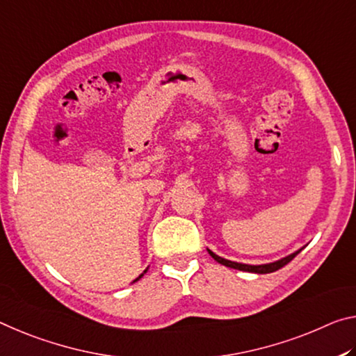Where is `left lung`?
<instances>
[{
	"label": "left lung",
	"instance_id": "8db88e82",
	"mask_svg": "<svg viewBox=\"0 0 356 356\" xmlns=\"http://www.w3.org/2000/svg\"><path fill=\"white\" fill-rule=\"evenodd\" d=\"M302 249V248H301ZM301 249L295 250L293 254L287 255V257H282L276 261H271V264H264V265H248V264H238V261H232V260H227V259H222L219 257L218 254H214L213 250L208 249V252L211 257L218 261V264L224 265V266H229V268H233V270H240V271H248V273H255V275H268V273H273V271H277L281 270L282 266H285L289 264V261H292L296 255H298L301 252Z\"/></svg>",
	"mask_w": 356,
	"mask_h": 356
}]
</instances>
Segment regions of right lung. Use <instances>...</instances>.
<instances>
[{
	"mask_svg": "<svg viewBox=\"0 0 356 356\" xmlns=\"http://www.w3.org/2000/svg\"><path fill=\"white\" fill-rule=\"evenodd\" d=\"M147 271H148V268H147V270H145V271L142 273V275H140V276H138V277H137V279H136V281H134V282H137V281H138V279H142V277H143V275H145V273H147Z\"/></svg>",
	"mask_w": 356,
	"mask_h": 356,
	"instance_id": "right-lung-1",
	"label": "right lung"
}]
</instances>
